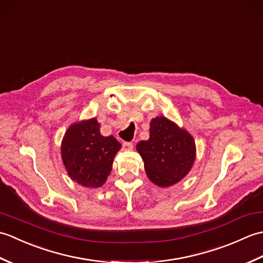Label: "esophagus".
Wrapping results in <instances>:
<instances>
[{"label": "esophagus", "mask_w": 263, "mask_h": 263, "mask_svg": "<svg viewBox=\"0 0 263 263\" xmlns=\"http://www.w3.org/2000/svg\"><path fill=\"white\" fill-rule=\"evenodd\" d=\"M122 147H123V150H125V152H128V150H132L133 149V143H131V142H123Z\"/></svg>", "instance_id": "obj_1"}]
</instances>
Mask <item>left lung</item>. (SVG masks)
<instances>
[{
  "mask_svg": "<svg viewBox=\"0 0 263 263\" xmlns=\"http://www.w3.org/2000/svg\"><path fill=\"white\" fill-rule=\"evenodd\" d=\"M149 131L148 140L137 144L149 180L160 187L174 185L194 164L193 137L165 116L153 119Z\"/></svg>",
  "mask_w": 263,
  "mask_h": 263,
  "instance_id": "obj_1",
  "label": "left lung"
}]
</instances>
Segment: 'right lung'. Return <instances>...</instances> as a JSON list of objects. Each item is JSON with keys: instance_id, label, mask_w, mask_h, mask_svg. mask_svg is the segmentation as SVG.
<instances>
[{"instance_id": "obj_1", "label": "right lung", "mask_w": 263, "mask_h": 263, "mask_svg": "<svg viewBox=\"0 0 263 263\" xmlns=\"http://www.w3.org/2000/svg\"><path fill=\"white\" fill-rule=\"evenodd\" d=\"M121 147L113 136L100 135L99 123L90 119L70 125L62 140L61 155L71 180L93 189L107 180Z\"/></svg>"}]
</instances>
